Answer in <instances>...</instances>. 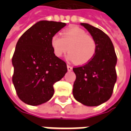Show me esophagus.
Wrapping results in <instances>:
<instances>
[{
	"label": "esophagus",
	"mask_w": 131,
	"mask_h": 131,
	"mask_svg": "<svg viewBox=\"0 0 131 131\" xmlns=\"http://www.w3.org/2000/svg\"><path fill=\"white\" fill-rule=\"evenodd\" d=\"M72 67H71V66L69 65H67V69H68V71H71L72 70Z\"/></svg>",
	"instance_id": "1"
}]
</instances>
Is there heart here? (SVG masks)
Returning a JSON list of instances; mask_svg holds the SVG:
<instances>
[{
  "label": "heart",
  "instance_id": "heart-1",
  "mask_svg": "<svg viewBox=\"0 0 131 131\" xmlns=\"http://www.w3.org/2000/svg\"><path fill=\"white\" fill-rule=\"evenodd\" d=\"M51 46L57 57H62L69 51L68 59L77 64H84L91 61L97 50L95 38L77 27L64 30L62 38L54 35L51 38Z\"/></svg>",
  "mask_w": 131,
  "mask_h": 131
}]
</instances>
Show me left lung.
Returning <instances> with one entry per match:
<instances>
[{"label": "left lung", "mask_w": 131, "mask_h": 131, "mask_svg": "<svg viewBox=\"0 0 131 131\" xmlns=\"http://www.w3.org/2000/svg\"><path fill=\"white\" fill-rule=\"evenodd\" d=\"M95 38L97 50L85 64L73 68L76 80L74 98L86 106H98L111 97L116 81L117 57L112 42L104 32L90 24L81 23Z\"/></svg>", "instance_id": "1"}]
</instances>
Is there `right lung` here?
<instances>
[{
  "label": "right lung",
  "mask_w": 131,
  "mask_h": 131,
  "mask_svg": "<svg viewBox=\"0 0 131 131\" xmlns=\"http://www.w3.org/2000/svg\"><path fill=\"white\" fill-rule=\"evenodd\" d=\"M63 22L40 21L21 35L13 54V82L19 98L36 106L48 101L53 85L67 71V64L57 57L52 37L65 27Z\"/></svg>",
  "instance_id": "obj_1"
}]
</instances>
